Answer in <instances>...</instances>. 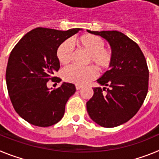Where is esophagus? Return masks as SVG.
<instances>
[{"label":"esophagus","mask_w":159,"mask_h":159,"mask_svg":"<svg viewBox=\"0 0 159 159\" xmlns=\"http://www.w3.org/2000/svg\"><path fill=\"white\" fill-rule=\"evenodd\" d=\"M80 88H82V86H80V85H78V84H76V85H75V89L76 90H80Z\"/></svg>","instance_id":"esophagus-1"}]
</instances>
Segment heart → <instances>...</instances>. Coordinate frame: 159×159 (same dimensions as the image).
Returning <instances> with one entry per match:
<instances>
[{
  "mask_svg": "<svg viewBox=\"0 0 159 159\" xmlns=\"http://www.w3.org/2000/svg\"><path fill=\"white\" fill-rule=\"evenodd\" d=\"M77 43L84 50L89 52L88 62L93 63L100 70L106 69L111 65L113 52L111 49L105 47V41L102 38L88 34L81 36L77 40ZM73 54L74 45L69 40L62 42L57 50V59L62 64L69 63L72 59ZM96 75V70L92 65L81 67L72 64L66 67L62 71L64 80L78 85L87 84L93 80Z\"/></svg>",
  "mask_w": 159,
  "mask_h": 159,
  "instance_id": "heart-1",
  "label": "heart"
}]
</instances>
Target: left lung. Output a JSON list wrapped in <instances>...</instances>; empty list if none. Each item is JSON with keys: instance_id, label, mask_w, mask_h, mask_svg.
<instances>
[{"instance_id": "left-lung-1", "label": "left lung", "mask_w": 159, "mask_h": 159, "mask_svg": "<svg viewBox=\"0 0 159 159\" xmlns=\"http://www.w3.org/2000/svg\"><path fill=\"white\" fill-rule=\"evenodd\" d=\"M88 32L107 40L113 57L110 69L97 80L108 88H93L87 110L91 119L101 127H117L130 120L145 100L149 83L147 60L139 46L122 32Z\"/></svg>"}]
</instances>
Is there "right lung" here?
Listing matches in <instances>:
<instances>
[{
  "instance_id": "obj_1",
  "label": "right lung",
  "mask_w": 159,
  "mask_h": 159,
  "mask_svg": "<svg viewBox=\"0 0 159 159\" xmlns=\"http://www.w3.org/2000/svg\"><path fill=\"white\" fill-rule=\"evenodd\" d=\"M80 30L82 29L36 28L25 34L11 52L5 74L8 92L16 113L28 123L49 127L64 116L66 102L75 92V85L63 83L50 91L47 83L61 80L53 76L60 67L57 50Z\"/></svg>"
}]
</instances>
